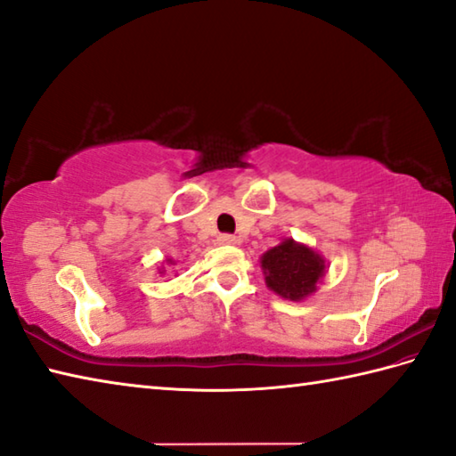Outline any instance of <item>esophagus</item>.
Returning <instances> with one entry per match:
<instances>
[{
  "instance_id": "obj_1",
  "label": "esophagus",
  "mask_w": 456,
  "mask_h": 456,
  "mask_svg": "<svg viewBox=\"0 0 456 456\" xmlns=\"http://www.w3.org/2000/svg\"><path fill=\"white\" fill-rule=\"evenodd\" d=\"M217 240H219L221 245H235V240H237V239H235V235L223 233V235H219V239H217Z\"/></svg>"
}]
</instances>
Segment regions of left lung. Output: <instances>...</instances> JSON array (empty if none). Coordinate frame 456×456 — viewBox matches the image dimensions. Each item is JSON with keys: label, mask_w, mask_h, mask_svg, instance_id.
I'll return each instance as SVG.
<instances>
[{"label": "left lung", "mask_w": 456, "mask_h": 456, "mask_svg": "<svg viewBox=\"0 0 456 456\" xmlns=\"http://www.w3.org/2000/svg\"><path fill=\"white\" fill-rule=\"evenodd\" d=\"M265 282L287 300H305L316 292V284L326 273L322 255L294 239H284L261 256Z\"/></svg>", "instance_id": "1"}]
</instances>
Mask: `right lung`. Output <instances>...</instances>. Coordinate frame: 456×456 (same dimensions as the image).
<instances>
[{
  "instance_id": "right-lung-1",
  "label": "right lung",
  "mask_w": 456,
  "mask_h": 456,
  "mask_svg": "<svg viewBox=\"0 0 456 456\" xmlns=\"http://www.w3.org/2000/svg\"><path fill=\"white\" fill-rule=\"evenodd\" d=\"M167 265H174V258H166ZM159 274H164V271H159Z\"/></svg>"
}]
</instances>
